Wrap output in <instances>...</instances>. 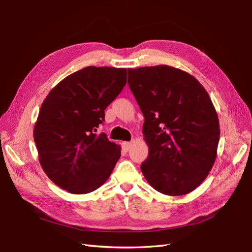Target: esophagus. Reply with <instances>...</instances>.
<instances>
[{
    "mask_svg": "<svg viewBox=\"0 0 252 252\" xmlns=\"http://www.w3.org/2000/svg\"><path fill=\"white\" fill-rule=\"evenodd\" d=\"M123 148L125 151H128L131 148V143L130 142H123Z\"/></svg>",
    "mask_w": 252,
    "mask_h": 252,
    "instance_id": "1",
    "label": "esophagus"
}]
</instances>
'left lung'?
<instances>
[{
  "label": "left lung",
  "instance_id": "left-lung-1",
  "mask_svg": "<svg viewBox=\"0 0 252 252\" xmlns=\"http://www.w3.org/2000/svg\"><path fill=\"white\" fill-rule=\"evenodd\" d=\"M127 74L145 117V179L165 195L192 192L217 158L220 122L208 93L193 75L168 65L128 68Z\"/></svg>",
  "mask_w": 252,
  "mask_h": 252
}]
</instances>
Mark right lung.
<instances>
[{
  "label": "right lung",
  "mask_w": 252,
  "mask_h": 252,
  "mask_svg": "<svg viewBox=\"0 0 252 252\" xmlns=\"http://www.w3.org/2000/svg\"><path fill=\"white\" fill-rule=\"evenodd\" d=\"M126 84V68L88 66L50 91L33 139L42 168L58 187L87 194L110 177L122 148L96 131L105 119L104 110Z\"/></svg>",
  "instance_id": "right-lung-1"
}]
</instances>
